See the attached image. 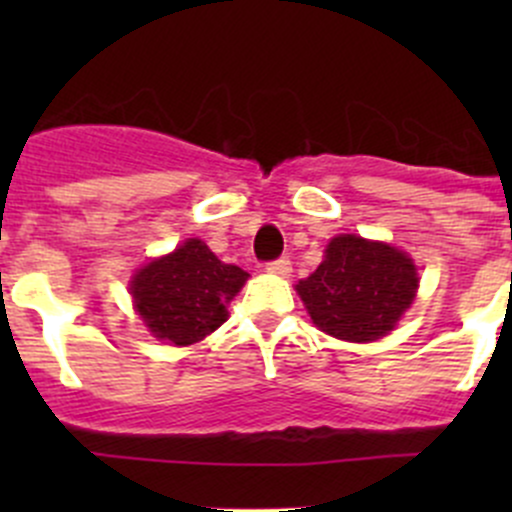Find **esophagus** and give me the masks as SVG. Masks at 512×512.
<instances>
[{
  "mask_svg": "<svg viewBox=\"0 0 512 512\" xmlns=\"http://www.w3.org/2000/svg\"><path fill=\"white\" fill-rule=\"evenodd\" d=\"M267 272H272V275L287 277L289 272H292V262H289L287 257H280V260H272V262H267Z\"/></svg>",
  "mask_w": 512,
  "mask_h": 512,
  "instance_id": "34e87169",
  "label": "esophagus"
}]
</instances>
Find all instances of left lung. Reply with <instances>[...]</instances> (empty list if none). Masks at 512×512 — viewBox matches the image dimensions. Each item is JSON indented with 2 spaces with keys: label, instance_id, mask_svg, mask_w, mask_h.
I'll use <instances>...</instances> for the list:
<instances>
[{
  "label": "left lung",
  "instance_id": "obj_1",
  "mask_svg": "<svg viewBox=\"0 0 512 512\" xmlns=\"http://www.w3.org/2000/svg\"><path fill=\"white\" fill-rule=\"evenodd\" d=\"M314 327L344 342H376L396 327L416 299V265L404 250L359 235L329 240L324 260L299 280Z\"/></svg>",
  "mask_w": 512,
  "mask_h": 512
}]
</instances>
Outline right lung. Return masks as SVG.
Instances as JSON below:
<instances>
[{"mask_svg":"<svg viewBox=\"0 0 512 512\" xmlns=\"http://www.w3.org/2000/svg\"><path fill=\"white\" fill-rule=\"evenodd\" d=\"M247 277L237 265L220 262L203 240L188 237L170 255L143 265L128 289L153 337L188 347L227 322V304Z\"/></svg>","mask_w":512,"mask_h":512,"instance_id":"obj_1","label":"right lung"}]
</instances>
